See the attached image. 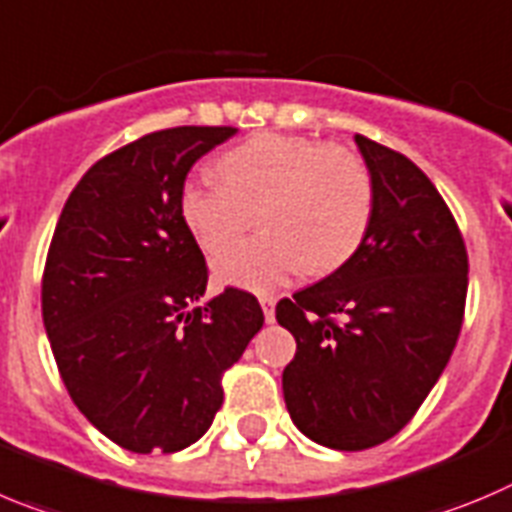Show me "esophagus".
Listing matches in <instances>:
<instances>
[{"label":"esophagus","mask_w":512,"mask_h":512,"mask_svg":"<svg viewBox=\"0 0 512 512\" xmlns=\"http://www.w3.org/2000/svg\"><path fill=\"white\" fill-rule=\"evenodd\" d=\"M259 302H261V309H264V320H266V322H274L276 297H271V294H261Z\"/></svg>","instance_id":"34e87169"}]
</instances>
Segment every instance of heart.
I'll return each instance as SVG.
<instances>
[{
	"label": "heart",
	"instance_id": "heart-1",
	"mask_svg": "<svg viewBox=\"0 0 512 512\" xmlns=\"http://www.w3.org/2000/svg\"><path fill=\"white\" fill-rule=\"evenodd\" d=\"M220 180H187L180 218L208 253L232 245L260 208L261 237L218 256L215 279L271 289L307 269L325 276L363 243L373 218V177L358 154L294 134H256L220 154Z\"/></svg>",
	"mask_w": 512,
	"mask_h": 512
}]
</instances>
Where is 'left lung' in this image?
Masks as SVG:
<instances>
[{"mask_svg": "<svg viewBox=\"0 0 512 512\" xmlns=\"http://www.w3.org/2000/svg\"><path fill=\"white\" fill-rule=\"evenodd\" d=\"M373 177V218L353 259L276 320L297 340L281 386L312 442L358 452L409 424L462 327L467 251L447 203L411 159L355 134Z\"/></svg>", "mask_w": 512, "mask_h": 512, "instance_id": "left-lung-1", "label": "left lung"}]
</instances>
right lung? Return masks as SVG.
<instances>
[{"label": "right lung", "instance_id": "right-lung-1", "mask_svg": "<svg viewBox=\"0 0 512 512\" xmlns=\"http://www.w3.org/2000/svg\"><path fill=\"white\" fill-rule=\"evenodd\" d=\"M236 131L175 126L116 149L55 225L42 276L50 348L81 414L129 452L198 442L223 403L220 375L264 325L241 289L200 304L208 269L177 205L192 164Z\"/></svg>", "mask_w": 512, "mask_h": 512}]
</instances>
